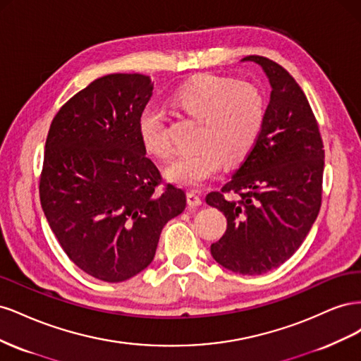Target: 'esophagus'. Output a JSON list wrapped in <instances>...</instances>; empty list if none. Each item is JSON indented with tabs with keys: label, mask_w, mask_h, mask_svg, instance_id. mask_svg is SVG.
Segmentation results:
<instances>
[{
	"label": "esophagus",
	"mask_w": 361,
	"mask_h": 361,
	"mask_svg": "<svg viewBox=\"0 0 361 361\" xmlns=\"http://www.w3.org/2000/svg\"><path fill=\"white\" fill-rule=\"evenodd\" d=\"M187 202L190 206H199V204H202V197L195 191H188Z\"/></svg>",
	"instance_id": "1"
}]
</instances>
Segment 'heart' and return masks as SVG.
<instances>
[{"label":"heart","mask_w":361,"mask_h":361,"mask_svg":"<svg viewBox=\"0 0 361 361\" xmlns=\"http://www.w3.org/2000/svg\"><path fill=\"white\" fill-rule=\"evenodd\" d=\"M173 102L190 117L199 120L195 149L179 155L169 169L170 180L188 188H199L220 171L223 164L235 166L255 149L267 102L257 85L224 76L204 75L180 87ZM138 135L149 154L167 159L173 145L166 111L147 104L138 114Z\"/></svg>","instance_id":"b5f03b06"}]
</instances>
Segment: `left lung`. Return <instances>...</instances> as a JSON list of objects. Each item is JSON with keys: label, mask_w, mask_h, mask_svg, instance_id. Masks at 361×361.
I'll use <instances>...</instances> for the list:
<instances>
[{"label": "left lung", "mask_w": 361, "mask_h": 361, "mask_svg": "<svg viewBox=\"0 0 361 361\" xmlns=\"http://www.w3.org/2000/svg\"><path fill=\"white\" fill-rule=\"evenodd\" d=\"M272 87L257 143L221 191L206 203L227 218L211 245L224 268L259 276L280 267L310 232L321 209L324 145L318 122L298 82L280 64L248 56Z\"/></svg>", "instance_id": "1"}]
</instances>
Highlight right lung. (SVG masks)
I'll use <instances>...</instances> for the list:
<instances>
[{
	"instance_id": "add662e5",
	"label": "right lung",
	"mask_w": 361,
	"mask_h": 361,
	"mask_svg": "<svg viewBox=\"0 0 361 361\" xmlns=\"http://www.w3.org/2000/svg\"><path fill=\"white\" fill-rule=\"evenodd\" d=\"M152 90L146 75H105L60 108L47 137L42 209L73 264L108 283L143 271L187 204L180 188L158 190L161 173L138 135Z\"/></svg>"
}]
</instances>
